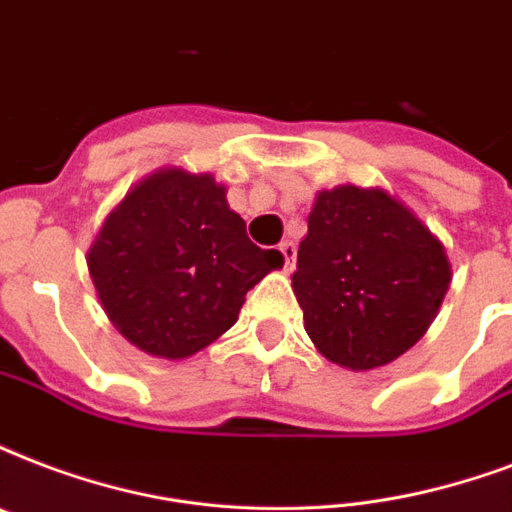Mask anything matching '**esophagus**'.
Wrapping results in <instances>:
<instances>
[{
    "label": "esophagus",
    "instance_id": "obj_1",
    "mask_svg": "<svg viewBox=\"0 0 512 512\" xmlns=\"http://www.w3.org/2000/svg\"><path fill=\"white\" fill-rule=\"evenodd\" d=\"M279 252H282V257H284V271H292V265H295V255H298L295 244H292V241H282V244H279Z\"/></svg>",
    "mask_w": 512,
    "mask_h": 512
}]
</instances>
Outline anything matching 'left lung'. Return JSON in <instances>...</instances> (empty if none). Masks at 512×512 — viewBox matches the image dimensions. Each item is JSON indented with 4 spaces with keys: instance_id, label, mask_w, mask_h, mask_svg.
<instances>
[{
    "instance_id": "left-lung-1",
    "label": "left lung",
    "mask_w": 512,
    "mask_h": 512,
    "mask_svg": "<svg viewBox=\"0 0 512 512\" xmlns=\"http://www.w3.org/2000/svg\"><path fill=\"white\" fill-rule=\"evenodd\" d=\"M451 284L446 249L384 190H322L298 247L292 290L327 360L381 368L408 351Z\"/></svg>"
}]
</instances>
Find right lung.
Wrapping results in <instances>:
<instances>
[{
	"instance_id": "1",
	"label": "right lung",
	"mask_w": 512,
	"mask_h": 512,
	"mask_svg": "<svg viewBox=\"0 0 512 512\" xmlns=\"http://www.w3.org/2000/svg\"><path fill=\"white\" fill-rule=\"evenodd\" d=\"M260 249L212 174L163 169L123 198L88 252V271L112 325L147 354L182 360L220 338L265 273Z\"/></svg>"
}]
</instances>
